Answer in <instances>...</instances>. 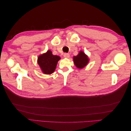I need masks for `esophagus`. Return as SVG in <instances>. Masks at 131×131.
<instances>
[{
	"instance_id": "esophagus-1",
	"label": "esophagus",
	"mask_w": 131,
	"mask_h": 131,
	"mask_svg": "<svg viewBox=\"0 0 131 131\" xmlns=\"http://www.w3.org/2000/svg\"><path fill=\"white\" fill-rule=\"evenodd\" d=\"M63 56H64V58H68L70 56V55L69 53H65L64 54H63Z\"/></svg>"
}]
</instances>
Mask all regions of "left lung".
Here are the masks:
<instances>
[{"mask_svg":"<svg viewBox=\"0 0 131 131\" xmlns=\"http://www.w3.org/2000/svg\"><path fill=\"white\" fill-rule=\"evenodd\" d=\"M73 61L75 66L79 69H82L88 65L90 61L89 57L84 52V51H79L78 54L73 57Z\"/></svg>","mask_w":131,"mask_h":131,"instance_id":"left-lung-1","label":"left lung"}]
</instances>
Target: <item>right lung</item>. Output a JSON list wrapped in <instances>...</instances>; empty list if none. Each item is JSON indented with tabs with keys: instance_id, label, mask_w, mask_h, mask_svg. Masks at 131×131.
<instances>
[{
	"instance_id": "obj_1",
	"label": "right lung",
	"mask_w": 131,
	"mask_h": 131,
	"mask_svg": "<svg viewBox=\"0 0 131 131\" xmlns=\"http://www.w3.org/2000/svg\"><path fill=\"white\" fill-rule=\"evenodd\" d=\"M59 59H61L60 57L57 55H53L52 51L47 50L46 53L39 55L37 62L43 74H51L56 69Z\"/></svg>"
}]
</instances>
